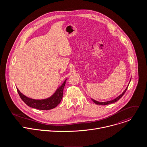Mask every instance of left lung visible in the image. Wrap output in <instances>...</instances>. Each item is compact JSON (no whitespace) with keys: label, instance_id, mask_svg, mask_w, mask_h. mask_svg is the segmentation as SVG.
I'll use <instances>...</instances> for the list:
<instances>
[{"label":"left lung","instance_id":"1","mask_svg":"<svg viewBox=\"0 0 147 147\" xmlns=\"http://www.w3.org/2000/svg\"><path fill=\"white\" fill-rule=\"evenodd\" d=\"M130 81H131V80H130ZM130 82H129V84H130ZM129 85L127 86V87H126V88L125 89V90H124L119 96H118L117 97H116V98H115V99H113V100H109V101H107V102H101L96 101V100H95V99H92V98H91V100H92L95 103H96V104H97V105H108V104H111V103L116 102H117L119 99H120L122 97V96L124 94V93L125 92V91H126V90H127V88H128Z\"/></svg>","mask_w":147,"mask_h":147}]
</instances>
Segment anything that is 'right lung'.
<instances>
[{
	"label": "right lung",
	"instance_id": "1",
	"mask_svg": "<svg viewBox=\"0 0 147 147\" xmlns=\"http://www.w3.org/2000/svg\"><path fill=\"white\" fill-rule=\"evenodd\" d=\"M66 80L67 78L52 96L44 99H34L28 98L21 92L18 88L17 90L20 98L28 107L39 110H50L56 108L61 100Z\"/></svg>",
	"mask_w": 147,
	"mask_h": 147
}]
</instances>
